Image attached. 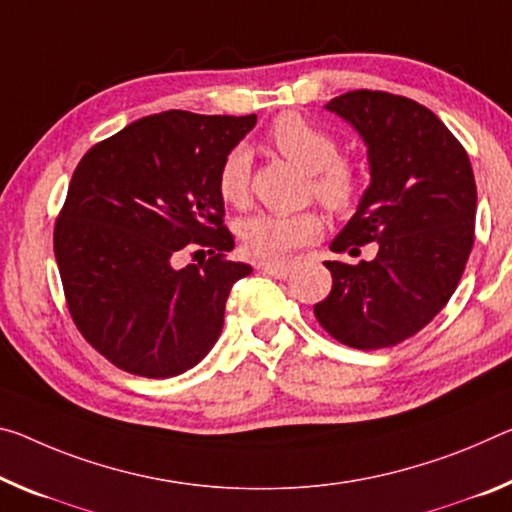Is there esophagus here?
I'll return each instance as SVG.
<instances>
[{"label": "esophagus", "instance_id": "esophagus-1", "mask_svg": "<svg viewBox=\"0 0 512 512\" xmlns=\"http://www.w3.org/2000/svg\"><path fill=\"white\" fill-rule=\"evenodd\" d=\"M257 269L266 275H273V278H287V275L291 273V264L289 262H262Z\"/></svg>", "mask_w": 512, "mask_h": 512}]
</instances>
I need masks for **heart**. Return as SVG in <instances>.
Listing matches in <instances>:
<instances>
[{"label":"heart","instance_id":"heart-1","mask_svg":"<svg viewBox=\"0 0 512 512\" xmlns=\"http://www.w3.org/2000/svg\"><path fill=\"white\" fill-rule=\"evenodd\" d=\"M269 141L282 157L294 161L312 173V191L332 212H346L358 196V175L353 166L337 159L335 139L323 129L307 123L296 113H282L269 129ZM218 196L232 207L248 202L250 189V154L246 148H232L225 154L216 175ZM323 230L319 214H266L246 216L237 232L243 250L262 262H275L287 257L291 250L314 241Z\"/></svg>","mask_w":512,"mask_h":512}]
</instances>
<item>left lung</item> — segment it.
I'll return each mask as SVG.
<instances>
[{
    "mask_svg": "<svg viewBox=\"0 0 512 512\" xmlns=\"http://www.w3.org/2000/svg\"><path fill=\"white\" fill-rule=\"evenodd\" d=\"M326 109L362 136L371 173L330 250L376 241L378 255L355 266L323 262L332 291L314 316L346 346H396L428 326L458 287L474 246V170L442 120L408 97L351 91Z\"/></svg>",
    "mask_w": 512,
    "mask_h": 512,
    "instance_id": "1",
    "label": "left lung"
}]
</instances>
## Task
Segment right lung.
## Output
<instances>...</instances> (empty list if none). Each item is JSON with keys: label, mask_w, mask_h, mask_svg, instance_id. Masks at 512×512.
<instances>
[{"label": "right lung", "mask_w": 512, "mask_h": 512, "mask_svg": "<svg viewBox=\"0 0 512 512\" xmlns=\"http://www.w3.org/2000/svg\"><path fill=\"white\" fill-rule=\"evenodd\" d=\"M255 123V113L164 111L93 145L75 168L54 255L72 321L118 369L180 376L216 344L232 285L253 271L225 259L234 237L216 175ZM191 242L213 257L177 270Z\"/></svg>", "instance_id": "right-lung-1"}]
</instances>
